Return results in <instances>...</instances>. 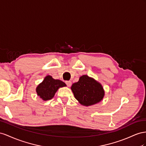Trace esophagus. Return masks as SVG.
I'll return each mask as SVG.
<instances>
[{
    "instance_id": "1",
    "label": "esophagus",
    "mask_w": 146,
    "mask_h": 146,
    "mask_svg": "<svg viewBox=\"0 0 146 146\" xmlns=\"http://www.w3.org/2000/svg\"><path fill=\"white\" fill-rule=\"evenodd\" d=\"M65 83L66 84V85H67L68 87H70L71 86H72V81H66Z\"/></svg>"
}]
</instances>
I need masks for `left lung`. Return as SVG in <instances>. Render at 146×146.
I'll return each instance as SVG.
<instances>
[{"label":"left lung","instance_id":"8db88e82","mask_svg":"<svg viewBox=\"0 0 146 146\" xmlns=\"http://www.w3.org/2000/svg\"><path fill=\"white\" fill-rule=\"evenodd\" d=\"M75 98L81 105L89 106L100 102L105 96L102 85L87 75L81 76L71 87Z\"/></svg>","mask_w":146,"mask_h":146}]
</instances>
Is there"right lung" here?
<instances>
[{"instance_id":"add662e5","label":"right lung","mask_w":146,"mask_h":146,"mask_svg":"<svg viewBox=\"0 0 146 146\" xmlns=\"http://www.w3.org/2000/svg\"><path fill=\"white\" fill-rule=\"evenodd\" d=\"M65 86L66 85L63 81L55 80L52 76L48 75L44 78L42 82L37 86L36 92L37 96L40 97L43 101H47L54 97L58 89Z\"/></svg>"}]
</instances>
